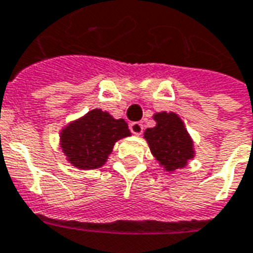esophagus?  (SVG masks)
I'll use <instances>...</instances> for the list:
<instances>
[{"mask_svg":"<svg viewBox=\"0 0 253 253\" xmlns=\"http://www.w3.org/2000/svg\"><path fill=\"white\" fill-rule=\"evenodd\" d=\"M130 131H131L132 134H135V135L142 134L143 125L141 122H131V123H130Z\"/></svg>","mask_w":253,"mask_h":253,"instance_id":"1","label":"esophagus"}]
</instances>
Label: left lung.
<instances>
[{
	"instance_id": "obj_1",
	"label": "left lung",
	"mask_w": 253,
	"mask_h": 253,
	"mask_svg": "<svg viewBox=\"0 0 253 253\" xmlns=\"http://www.w3.org/2000/svg\"><path fill=\"white\" fill-rule=\"evenodd\" d=\"M154 121L157 125L143 134L152 154L167 170L183 168L194 157V149L181 119L173 112H161L154 115Z\"/></svg>"
}]
</instances>
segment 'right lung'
<instances>
[{
  "instance_id": "obj_1",
  "label": "right lung",
  "mask_w": 253,
  "mask_h": 253,
  "mask_svg": "<svg viewBox=\"0 0 253 253\" xmlns=\"http://www.w3.org/2000/svg\"><path fill=\"white\" fill-rule=\"evenodd\" d=\"M128 135L130 130L123 119H114L108 112L92 110L63 128L61 146L74 167L96 169L107 161L116 141Z\"/></svg>"
}]
</instances>
